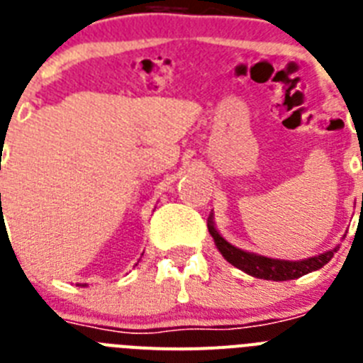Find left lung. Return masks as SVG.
Masks as SVG:
<instances>
[{
    "label": "left lung",
    "mask_w": 363,
    "mask_h": 363,
    "mask_svg": "<svg viewBox=\"0 0 363 363\" xmlns=\"http://www.w3.org/2000/svg\"><path fill=\"white\" fill-rule=\"evenodd\" d=\"M208 230H210V235H212L213 241H216L219 252L228 263L238 267L242 272L250 274V276L259 277V279H272V281L296 279V277L305 276V274L313 272V270L321 269L323 264H327L333 259L334 252L338 250V247H336L333 248V250L325 252V254L308 257V259L303 261L270 259V257L257 256V254H250V252H245L241 250V248H235L234 245H230L228 241H225V239L220 238L219 232L213 228L212 217H210V223H208Z\"/></svg>",
    "instance_id": "left-lung-1"
}]
</instances>
